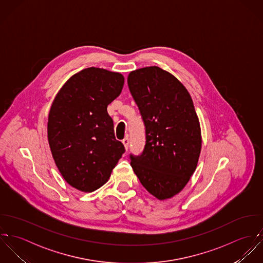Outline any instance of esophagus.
I'll return each instance as SVG.
<instances>
[{
	"label": "esophagus",
	"mask_w": 263,
	"mask_h": 263,
	"mask_svg": "<svg viewBox=\"0 0 263 263\" xmlns=\"http://www.w3.org/2000/svg\"><path fill=\"white\" fill-rule=\"evenodd\" d=\"M122 142H123V144H124L125 149L127 151L128 147H129V138H128V137H125V138L122 140Z\"/></svg>",
	"instance_id": "34e87169"
}]
</instances>
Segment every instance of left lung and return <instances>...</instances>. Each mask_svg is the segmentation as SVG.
<instances>
[{
  "instance_id": "left-lung-1",
  "label": "left lung",
  "mask_w": 263,
  "mask_h": 263,
  "mask_svg": "<svg viewBox=\"0 0 263 263\" xmlns=\"http://www.w3.org/2000/svg\"><path fill=\"white\" fill-rule=\"evenodd\" d=\"M128 86L145 124L143 154L131 158L142 186L158 200L180 193L194 174L202 137L187 88L158 66L131 71Z\"/></svg>"
}]
</instances>
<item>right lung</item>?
Instances as JSON below:
<instances>
[{
    "mask_svg": "<svg viewBox=\"0 0 263 263\" xmlns=\"http://www.w3.org/2000/svg\"><path fill=\"white\" fill-rule=\"evenodd\" d=\"M124 80L119 72L89 67L72 75L53 99L49 145L60 174L79 191L89 193L105 185L125 152L106 109Z\"/></svg>",
    "mask_w": 263,
    "mask_h": 263,
    "instance_id": "right-lung-1",
    "label": "right lung"
}]
</instances>
